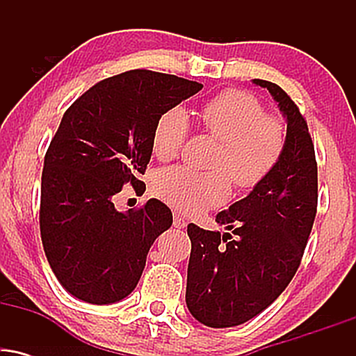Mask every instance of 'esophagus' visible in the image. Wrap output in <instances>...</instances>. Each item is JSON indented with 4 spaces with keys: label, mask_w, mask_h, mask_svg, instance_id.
<instances>
[{
    "label": "esophagus",
    "mask_w": 356,
    "mask_h": 356,
    "mask_svg": "<svg viewBox=\"0 0 356 356\" xmlns=\"http://www.w3.org/2000/svg\"><path fill=\"white\" fill-rule=\"evenodd\" d=\"M186 226H187V220L184 219L181 214H174V227H177V229H184Z\"/></svg>",
    "instance_id": "esophagus-1"
}]
</instances>
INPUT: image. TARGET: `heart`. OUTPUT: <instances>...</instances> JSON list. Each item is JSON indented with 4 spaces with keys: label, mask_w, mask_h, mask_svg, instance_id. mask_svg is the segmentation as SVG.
<instances>
[{
    "label": "heart",
    "mask_w": 356,
    "mask_h": 356,
    "mask_svg": "<svg viewBox=\"0 0 356 356\" xmlns=\"http://www.w3.org/2000/svg\"><path fill=\"white\" fill-rule=\"evenodd\" d=\"M207 134L220 142L212 159L211 172H195L175 165L161 170L154 179V191L175 209L199 214L218 207L231 194V181L238 189L259 186L275 170L284 152L286 130L280 118L266 115L264 105L243 90H226L207 102L199 112ZM189 115L182 107L165 110L152 134V150L161 161L181 152Z\"/></svg>",
    "instance_id": "b5f03b06"
}]
</instances>
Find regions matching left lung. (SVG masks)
I'll use <instances>...</instances> for the list:
<instances>
[{
    "mask_svg": "<svg viewBox=\"0 0 356 356\" xmlns=\"http://www.w3.org/2000/svg\"><path fill=\"white\" fill-rule=\"evenodd\" d=\"M286 118L280 162L244 199L216 216L226 232L187 226L192 249L186 303L211 328L243 325L268 308L295 276L312 232L318 202V169L308 125L283 88L266 80Z\"/></svg>",
    "mask_w": 356,
    "mask_h": 356,
    "instance_id": "obj_1",
    "label": "left lung"
}]
</instances>
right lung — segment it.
<instances>
[{
  "label": "right lung",
  "mask_w": 356,
  "mask_h": 356,
  "mask_svg": "<svg viewBox=\"0 0 356 356\" xmlns=\"http://www.w3.org/2000/svg\"><path fill=\"white\" fill-rule=\"evenodd\" d=\"M202 83L130 70L102 80L73 102L44 155L40 231L60 284L92 305H112L136 289L154 241L172 212L150 199L120 212L124 184L142 191L159 117L195 95Z\"/></svg>",
  "instance_id": "obj_1"
}]
</instances>
